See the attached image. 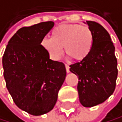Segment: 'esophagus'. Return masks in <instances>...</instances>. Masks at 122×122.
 I'll use <instances>...</instances> for the list:
<instances>
[{
	"mask_svg": "<svg viewBox=\"0 0 122 122\" xmlns=\"http://www.w3.org/2000/svg\"><path fill=\"white\" fill-rule=\"evenodd\" d=\"M65 68H66V71L67 73H69L70 72V67L67 65H65Z\"/></svg>",
	"mask_w": 122,
	"mask_h": 122,
	"instance_id": "obj_1",
	"label": "esophagus"
}]
</instances>
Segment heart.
Wrapping results in <instances>:
<instances>
[{
	"label": "heart",
	"mask_w": 122,
	"mask_h": 122,
	"mask_svg": "<svg viewBox=\"0 0 122 122\" xmlns=\"http://www.w3.org/2000/svg\"><path fill=\"white\" fill-rule=\"evenodd\" d=\"M94 44L93 34L87 26L61 24L53 29L51 38H44L43 48L53 61H58L65 51L76 61H83L91 53Z\"/></svg>",
	"instance_id": "heart-1"
}]
</instances>
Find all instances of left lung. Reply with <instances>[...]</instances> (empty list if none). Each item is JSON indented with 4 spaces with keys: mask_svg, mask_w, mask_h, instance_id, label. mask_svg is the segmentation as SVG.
Returning <instances> with one entry per match:
<instances>
[{
    "mask_svg": "<svg viewBox=\"0 0 122 122\" xmlns=\"http://www.w3.org/2000/svg\"><path fill=\"white\" fill-rule=\"evenodd\" d=\"M84 23L92 31L93 47L87 58L70 65V71L78 77V92L81 104L91 108L103 103L114 92L118 64L115 46L108 31L95 21Z\"/></svg>",
    "mask_w": 122,
    "mask_h": 122,
    "instance_id": "1",
    "label": "left lung"
}]
</instances>
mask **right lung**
Returning a JSON list of instances; mask_svg holds the SVG:
<instances>
[{
    "instance_id": "obj_1",
    "label": "right lung",
    "mask_w": 122,
    "mask_h": 122,
    "mask_svg": "<svg viewBox=\"0 0 122 122\" xmlns=\"http://www.w3.org/2000/svg\"><path fill=\"white\" fill-rule=\"evenodd\" d=\"M54 25L47 21L21 27L8 41L2 59L6 87L15 105L35 116L53 109L66 77L65 65L50 59L41 45Z\"/></svg>"
}]
</instances>
